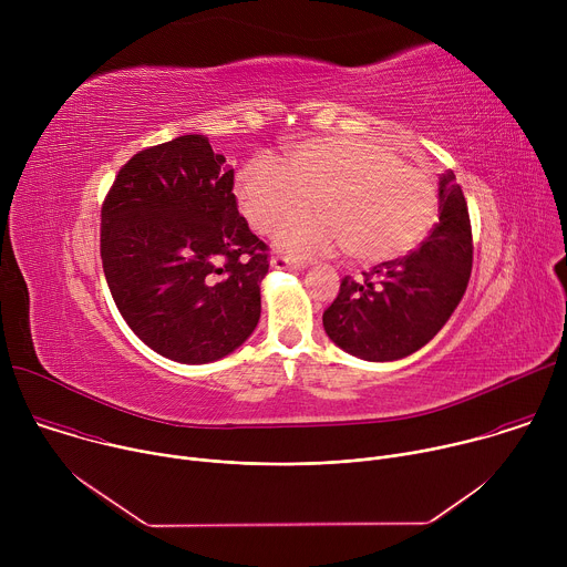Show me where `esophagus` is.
I'll list each match as a JSON object with an SVG mask.
<instances>
[{"mask_svg":"<svg viewBox=\"0 0 567 567\" xmlns=\"http://www.w3.org/2000/svg\"><path fill=\"white\" fill-rule=\"evenodd\" d=\"M271 267H274V269H302V267H305V262L276 254V256L271 258Z\"/></svg>","mask_w":567,"mask_h":567,"instance_id":"obj_1","label":"esophagus"}]
</instances>
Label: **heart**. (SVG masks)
<instances>
[{"mask_svg":"<svg viewBox=\"0 0 567 567\" xmlns=\"http://www.w3.org/2000/svg\"><path fill=\"white\" fill-rule=\"evenodd\" d=\"M237 202L254 230L269 235L310 205L323 210L280 230V247L296 256L346 247L359 265L409 256L435 224L440 197L429 173L406 166L372 138L326 136L293 145L287 173L256 158L237 179Z\"/></svg>","mask_w":567,"mask_h":567,"instance_id":"obj_1","label":"heart"}]
</instances>
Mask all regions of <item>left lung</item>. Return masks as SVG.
<instances>
[{"label": "left lung", "mask_w": 567, "mask_h": 567, "mask_svg": "<svg viewBox=\"0 0 567 567\" xmlns=\"http://www.w3.org/2000/svg\"><path fill=\"white\" fill-rule=\"evenodd\" d=\"M473 265V235L464 193L453 171L440 177V221L422 245L381 262L363 278L346 276L322 311V328L348 354L394 361L424 348L462 300Z\"/></svg>", "instance_id": "8db88e82"}]
</instances>
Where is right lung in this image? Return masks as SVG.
I'll list each match as a JSON object with an SVG mask.
<instances>
[{
  "label": "right lung",
  "instance_id": "obj_1",
  "mask_svg": "<svg viewBox=\"0 0 567 567\" xmlns=\"http://www.w3.org/2000/svg\"><path fill=\"white\" fill-rule=\"evenodd\" d=\"M101 258L121 316L161 357L217 361L258 326L269 247L202 134L150 145L118 171L101 208Z\"/></svg>",
  "mask_w": 567,
  "mask_h": 567
}]
</instances>
